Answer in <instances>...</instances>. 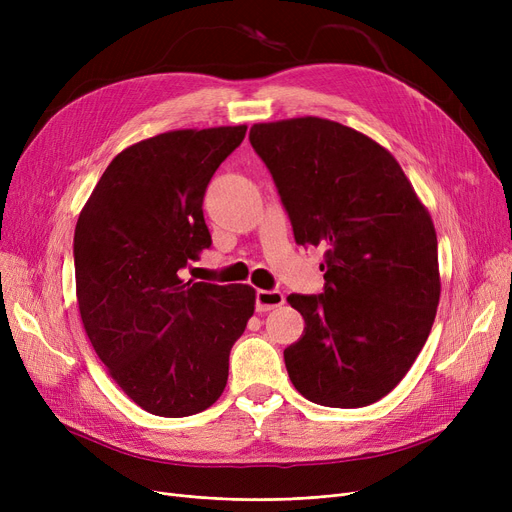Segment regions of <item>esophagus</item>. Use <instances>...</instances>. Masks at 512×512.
I'll return each instance as SVG.
<instances>
[{
  "label": "esophagus",
  "mask_w": 512,
  "mask_h": 512,
  "mask_svg": "<svg viewBox=\"0 0 512 512\" xmlns=\"http://www.w3.org/2000/svg\"><path fill=\"white\" fill-rule=\"evenodd\" d=\"M284 305V294L280 290H257L255 294V309L259 313L272 311L276 307Z\"/></svg>",
  "instance_id": "obj_1"
}]
</instances>
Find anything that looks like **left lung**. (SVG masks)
I'll return each instance as SVG.
<instances>
[{
  "instance_id": "8db88e82",
  "label": "left lung",
  "mask_w": 512,
  "mask_h": 512,
  "mask_svg": "<svg viewBox=\"0 0 512 512\" xmlns=\"http://www.w3.org/2000/svg\"><path fill=\"white\" fill-rule=\"evenodd\" d=\"M294 240L321 247L324 292L290 294L305 319L284 351L288 378L321 407L357 409L405 378L432 330L438 238L398 161L324 118L251 126Z\"/></svg>"
}]
</instances>
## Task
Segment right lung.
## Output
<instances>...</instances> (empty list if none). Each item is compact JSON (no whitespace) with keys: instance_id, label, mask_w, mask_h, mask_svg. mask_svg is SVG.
<instances>
[{"instance_id":"add662e5","label":"right lung","mask_w":512,"mask_h":512,"mask_svg":"<svg viewBox=\"0 0 512 512\" xmlns=\"http://www.w3.org/2000/svg\"><path fill=\"white\" fill-rule=\"evenodd\" d=\"M247 126L172 130L118 153L74 230L85 332L116 384L157 417L209 409L255 311V288L184 282L211 247L207 184Z\"/></svg>"}]
</instances>
